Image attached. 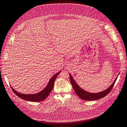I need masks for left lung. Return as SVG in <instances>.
<instances>
[{
    "label": "left lung",
    "mask_w": 127,
    "mask_h": 127,
    "mask_svg": "<svg viewBox=\"0 0 127 127\" xmlns=\"http://www.w3.org/2000/svg\"><path fill=\"white\" fill-rule=\"evenodd\" d=\"M69 76H70V83L76 94L78 95V96L79 98L83 99V100H86V101L96 100V99L102 98V97L105 96H106L110 93L111 90L112 89V88L114 86V84L116 83L118 78V76H117L116 79L114 80V82L112 84V85L107 88V90L102 91L101 92H99V93H89V92H87L82 89V88L76 84L74 79L72 78L70 74H69Z\"/></svg>",
    "instance_id": "1"
}]
</instances>
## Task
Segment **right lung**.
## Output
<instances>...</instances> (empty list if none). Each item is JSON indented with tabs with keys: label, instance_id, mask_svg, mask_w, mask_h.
I'll return each instance as SVG.
<instances>
[{
	"label": "right lung",
	"instance_id": "1",
	"mask_svg": "<svg viewBox=\"0 0 127 127\" xmlns=\"http://www.w3.org/2000/svg\"><path fill=\"white\" fill-rule=\"evenodd\" d=\"M57 73L54 76H53L52 77L50 80L49 82L48 83L47 86L45 87L44 90L41 91L40 92L36 94H23L18 93L17 91H15L14 88L11 87V89H12L14 93L16 94L19 97L21 98H22L23 99H25L26 101H32V102H40L43 101L44 99L47 98L49 94L50 93L51 91L52 90L53 86H54V83L58 75L60 72Z\"/></svg>",
	"mask_w": 127,
	"mask_h": 127
}]
</instances>
